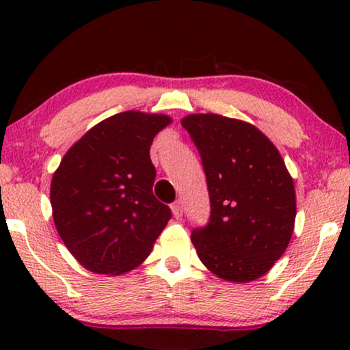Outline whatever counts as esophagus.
Returning a JSON list of instances; mask_svg holds the SVG:
<instances>
[{
  "label": "esophagus",
  "mask_w": 350,
  "mask_h": 350,
  "mask_svg": "<svg viewBox=\"0 0 350 350\" xmlns=\"http://www.w3.org/2000/svg\"><path fill=\"white\" fill-rule=\"evenodd\" d=\"M172 215H174V218L176 219L183 217V204H181L180 200H176V202L172 205Z\"/></svg>",
  "instance_id": "1"
}]
</instances>
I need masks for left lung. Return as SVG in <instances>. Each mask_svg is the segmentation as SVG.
Segmentation results:
<instances>
[{
  "label": "left lung",
  "instance_id": "obj_1",
  "mask_svg": "<svg viewBox=\"0 0 350 350\" xmlns=\"http://www.w3.org/2000/svg\"><path fill=\"white\" fill-rule=\"evenodd\" d=\"M181 126L202 157L212 204L210 223L191 234L199 260L226 282L260 279L295 231V183L279 150L242 119L196 113Z\"/></svg>",
  "mask_w": 350,
  "mask_h": 350
}]
</instances>
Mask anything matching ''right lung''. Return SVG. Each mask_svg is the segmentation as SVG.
Listing matches in <instances>:
<instances>
[{"mask_svg": "<svg viewBox=\"0 0 350 350\" xmlns=\"http://www.w3.org/2000/svg\"><path fill=\"white\" fill-rule=\"evenodd\" d=\"M172 122L162 113H118L89 129L52 175L57 232L81 266L121 275L150 255L172 217L152 194L154 137Z\"/></svg>", "mask_w": 350, "mask_h": 350, "instance_id": "right-lung-1", "label": "right lung"}]
</instances>
